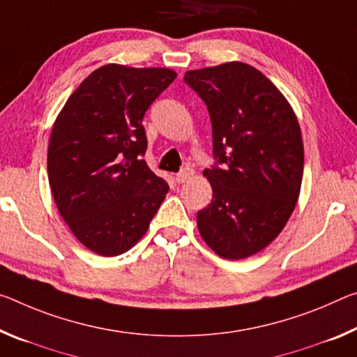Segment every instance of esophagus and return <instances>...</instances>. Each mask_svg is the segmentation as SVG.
Listing matches in <instances>:
<instances>
[{
    "label": "esophagus",
    "instance_id": "obj_1",
    "mask_svg": "<svg viewBox=\"0 0 357 357\" xmlns=\"http://www.w3.org/2000/svg\"><path fill=\"white\" fill-rule=\"evenodd\" d=\"M192 176H194V169L185 167L184 169H181V172L176 174V181L179 184H183V183H188Z\"/></svg>",
    "mask_w": 357,
    "mask_h": 357
}]
</instances>
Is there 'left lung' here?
<instances>
[{
  "instance_id": "1",
  "label": "left lung",
  "mask_w": 357,
  "mask_h": 357,
  "mask_svg": "<svg viewBox=\"0 0 357 357\" xmlns=\"http://www.w3.org/2000/svg\"><path fill=\"white\" fill-rule=\"evenodd\" d=\"M205 101L216 165L205 169L213 200L197 213L202 238L218 256L246 259L268 246L296 208L303 176L301 126L270 79L229 61L184 75Z\"/></svg>"
}]
</instances>
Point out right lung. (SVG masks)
Listing matches in <instances>:
<instances>
[{"label":"right lung","instance_id":"right-lung-1","mask_svg":"<svg viewBox=\"0 0 357 357\" xmlns=\"http://www.w3.org/2000/svg\"><path fill=\"white\" fill-rule=\"evenodd\" d=\"M174 77L168 68L105 65L55 119L47 151L54 200L76 238L100 256L137 245L169 189L143 160V117Z\"/></svg>","mask_w":357,"mask_h":357}]
</instances>
